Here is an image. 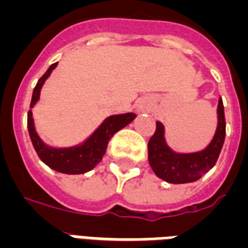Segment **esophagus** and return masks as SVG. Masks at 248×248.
<instances>
[{
  "mask_svg": "<svg viewBox=\"0 0 248 248\" xmlns=\"http://www.w3.org/2000/svg\"><path fill=\"white\" fill-rule=\"evenodd\" d=\"M137 109H139V112H148L150 111V102L146 99H141L137 104Z\"/></svg>",
  "mask_w": 248,
  "mask_h": 248,
  "instance_id": "34e87169",
  "label": "esophagus"
}]
</instances>
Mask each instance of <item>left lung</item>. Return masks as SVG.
I'll list each match as a JSON object with an SVG mask.
<instances>
[{
  "label": "left lung",
  "mask_w": 248,
  "mask_h": 248,
  "mask_svg": "<svg viewBox=\"0 0 248 248\" xmlns=\"http://www.w3.org/2000/svg\"><path fill=\"white\" fill-rule=\"evenodd\" d=\"M226 135V123L222 99L217 106V128L215 136L205 149L193 153H178L167 145L165 126L157 122V129L148 144V159L158 178L167 183H192L215 166L222 149Z\"/></svg>",
  "instance_id": "left-lung-1"
}]
</instances>
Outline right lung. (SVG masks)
I'll return each instance as SVG.
<instances>
[{
	"mask_svg": "<svg viewBox=\"0 0 248 248\" xmlns=\"http://www.w3.org/2000/svg\"><path fill=\"white\" fill-rule=\"evenodd\" d=\"M56 66H57V62L52 64L33 89L32 99H31L30 111L27 115V128H29L30 139H31L35 152L38 153L39 158L46 163V166L51 167L52 170L68 175L85 174L87 171L93 170L102 161L111 137L117 131H120L129 123L133 122L137 115L133 112H126L106 117L103 123L83 142L74 145V146L55 148V146L46 144L40 139V136L38 135L36 128H35L32 108L40 99V91H42L44 82L48 79L52 70Z\"/></svg>",
	"mask_w": 248,
	"mask_h": 248,
	"instance_id": "add662e5",
	"label": "right lung"
}]
</instances>
